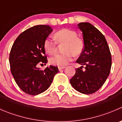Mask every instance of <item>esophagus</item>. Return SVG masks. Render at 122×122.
<instances>
[{
    "label": "esophagus",
    "instance_id": "obj_1",
    "mask_svg": "<svg viewBox=\"0 0 122 122\" xmlns=\"http://www.w3.org/2000/svg\"><path fill=\"white\" fill-rule=\"evenodd\" d=\"M65 68H66V67H62V66H59V67H58V70L60 71V70H63V69H64Z\"/></svg>",
    "mask_w": 122,
    "mask_h": 122
}]
</instances>
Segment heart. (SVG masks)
Returning a JSON list of instances; mask_svg holds the SVG:
<instances>
[{"mask_svg": "<svg viewBox=\"0 0 122 122\" xmlns=\"http://www.w3.org/2000/svg\"><path fill=\"white\" fill-rule=\"evenodd\" d=\"M56 41L58 44H65L62 54H57L50 58L51 64L59 66H66L73 60L74 55L78 56L84 50V42L80 38L77 36L74 30L69 29H62L55 34ZM44 48L46 53L53 54L56 50V42L50 38L45 39Z\"/></svg>", "mask_w": 122, "mask_h": 122, "instance_id": "heart-1", "label": "heart"}]
</instances>
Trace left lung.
Instances as JSON below:
<instances>
[{
  "mask_svg": "<svg viewBox=\"0 0 122 122\" xmlns=\"http://www.w3.org/2000/svg\"><path fill=\"white\" fill-rule=\"evenodd\" d=\"M78 26L83 32L84 50L76 62L82 66L76 69L70 83L80 93L93 94L101 88L109 76L111 53L105 37L96 27L88 22L78 23ZM83 66L84 70H82Z\"/></svg>",
  "mask_w": 122,
  "mask_h": 122,
  "instance_id": "1",
  "label": "left lung"
}]
</instances>
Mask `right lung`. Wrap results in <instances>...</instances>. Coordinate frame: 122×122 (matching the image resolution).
Masks as SVG:
<instances>
[{"label": "right lung", "mask_w": 122, "mask_h": 122, "mask_svg": "<svg viewBox=\"0 0 122 122\" xmlns=\"http://www.w3.org/2000/svg\"><path fill=\"white\" fill-rule=\"evenodd\" d=\"M52 31L48 25L34 26L21 33L12 45L9 54L11 73L26 94L35 96L45 92L58 72L55 66L44 70L37 67L39 64L47 62L44 42Z\"/></svg>", "instance_id": "right-lung-1"}]
</instances>
